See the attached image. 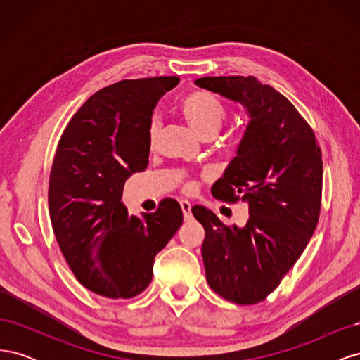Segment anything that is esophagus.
Listing matches in <instances>:
<instances>
[{"mask_svg": "<svg viewBox=\"0 0 360 360\" xmlns=\"http://www.w3.org/2000/svg\"><path fill=\"white\" fill-rule=\"evenodd\" d=\"M180 205H181V212H183L184 219H191V217H192V214H191V202L186 201V200H181Z\"/></svg>", "mask_w": 360, "mask_h": 360, "instance_id": "esophagus-1", "label": "esophagus"}]
</instances>
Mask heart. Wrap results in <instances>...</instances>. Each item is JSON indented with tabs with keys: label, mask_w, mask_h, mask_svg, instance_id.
Instances as JSON below:
<instances>
[{
	"label": "heart",
	"mask_w": 360,
	"mask_h": 360,
	"mask_svg": "<svg viewBox=\"0 0 360 360\" xmlns=\"http://www.w3.org/2000/svg\"><path fill=\"white\" fill-rule=\"evenodd\" d=\"M179 110L184 120L201 138H212L226 118V106L216 94L207 90H192L179 102ZM158 135V123L148 126L147 139L153 146Z\"/></svg>",
	"instance_id": "obj_1"
}]
</instances>
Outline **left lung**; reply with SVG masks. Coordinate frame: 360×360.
<instances>
[{
    "label": "left lung",
    "instance_id": "1",
    "mask_svg": "<svg viewBox=\"0 0 360 360\" xmlns=\"http://www.w3.org/2000/svg\"><path fill=\"white\" fill-rule=\"evenodd\" d=\"M198 86L240 102L250 115L237 156L212 186L214 198L245 201L243 228L193 205L205 231L201 254L210 288L237 304L263 302L281 284L319 224L321 148L294 105L254 76H205Z\"/></svg>",
    "mask_w": 360,
    "mask_h": 360
}]
</instances>
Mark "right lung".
<instances>
[{
    "label": "right lung",
    "mask_w": 360,
    "mask_h": 360,
    "mask_svg": "<svg viewBox=\"0 0 360 360\" xmlns=\"http://www.w3.org/2000/svg\"><path fill=\"white\" fill-rule=\"evenodd\" d=\"M179 76L124 79L94 93L70 118L49 174L53 234L75 278L110 299H132L153 279L155 257L183 224L165 198L144 219L122 201L126 180L148 165L153 108Z\"/></svg>",
    "instance_id": "1"
}]
</instances>
